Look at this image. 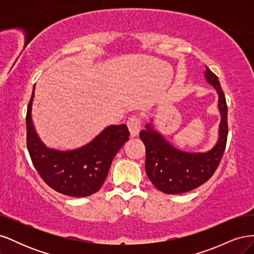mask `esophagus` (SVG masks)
Here are the masks:
<instances>
[{"mask_svg": "<svg viewBox=\"0 0 254 254\" xmlns=\"http://www.w3.org/2000/svg\"><path fill=\"white\" fill-rule=\"evenodd\" d=\"M127 126L129 128L130 135L135 136L139 134L140 130H141V126H142L141 120L136 117H131L127 121Z\"/></svg>", "mask_w": 254, "mask_h": 254, "instance_id": "34e87169", "label": "esophagus"}]
</instances>
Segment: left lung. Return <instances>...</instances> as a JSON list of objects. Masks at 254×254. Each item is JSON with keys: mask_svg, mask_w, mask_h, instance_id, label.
I'll return each mask as SVG.
<instances>
[{"mask_svg": "<svg viewBox=\"0 0 254 254\" xmlns=\"http://www.w3.org/2000/svg\"><path fill=\"white\" fill-rule=\"evenodd\" d=\"M204 77L218 94L220 124L218 140L205 152H187L176 148L153 128L151 123L140 132L146 148L145 170L149 180L165 194H182L209 180L224 155L228 136V108L218 77L205 66ZM152 122V121H151Z\"/></svg>", "mask_w": 254, "mask_h": 254, "instance_id": "obj_1", "label": "left lung"}]
</instances>
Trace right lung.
<instances>
[{
	"mask_svg": "<svg viewBox=\"0 0 254 254\" xmlns=\"http://www.w3.org/2000/svg\"><path fill=\"white\" fill-rule=\"evenodd\" d=\"M33 94L26 113V142L32 162L43 181L58 193L87 197L102 188L112 160L129 140L125 124L110 125L93 140L73 150L47 147L38 135L32 120Z\"/></svg>",
	"mask_w": 254,
	"mask_h": 254,
	"instance_id": "1",
	"label": "right lung"
}]
</instances>
